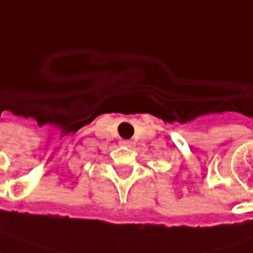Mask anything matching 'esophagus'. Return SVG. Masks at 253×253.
<instances>
[{
	"label": "esophagus",
	"instance_id": "obj_1",
	"mask_svg": "<svg viewBox=\"0 0 253 253\" xmlns=\"http://www.w3.org/2000/svg\"><path fill=\"white\" fill-rule=\"evenodd\" d=\"M121 145L122 146H126V148H131L132 141H130V139H122Z\"/></svg>",
	"mask_w": 253,
	"mask_h": 253
}]
</instances>
